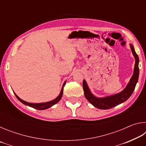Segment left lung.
I'll list each match as a JSON object with an SVG mask.
<instances>
[{
  "label": "left lung",
  "mask_w": 146,
  "mask_h": 146,
  "mask_svg": "<svg viewBox=\"0 0 146 146\" xmlns=\"http://www.w3.org/2000/svg\"><path fill=\"white\" fill-rule=\"evenodd\" d=\"M130 46L132 53L135 58L134 72H133V75L132 77L131 78V80H129V82L128 83L126 88L122 92L105 98H97L91 94L86 82L84 80H83V89L85 97L86 99L95 107L100 109V110H109V109L112 108L126 101L130 97V96L131 95L135 88L136 84L137 83L138 75H139V69H138L139 58H138L137 54L135 52L134 47L131 44Z\"/></svg>",
  "instance_id": "1"
}]
</instances>
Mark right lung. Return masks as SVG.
<instances>
[{"instance_id": "right-lung-1", "label": "right lung", "mask_w": 146, "mask_h": 146, "mask_svg": "<svg viewBox=\"0 0 146 146\" xmlns=\"http://www.w3.org/2000/svg\"><path fill=\"white\" fill-rule=\"evenodd\" d=\"M66 82L64 83L63 86H62V88L61 91H60V95H59L57 97H56L55 99H54L53 100L50 101V102H45V103H39V104H32V103H29V102H27L26 101H24L23 100H22L18 96H17L15 93V95L16 97L18 98V100L21 101V102H23L24 104H25L26 106H30L31 108H33L35 109H36V110H46V109H48L49 108L51 107V106L55 105V104L57 103L59 100L61 99L62 97V94H63V89H64V86L65 85Z\"/></svg>"}]
</instances>
